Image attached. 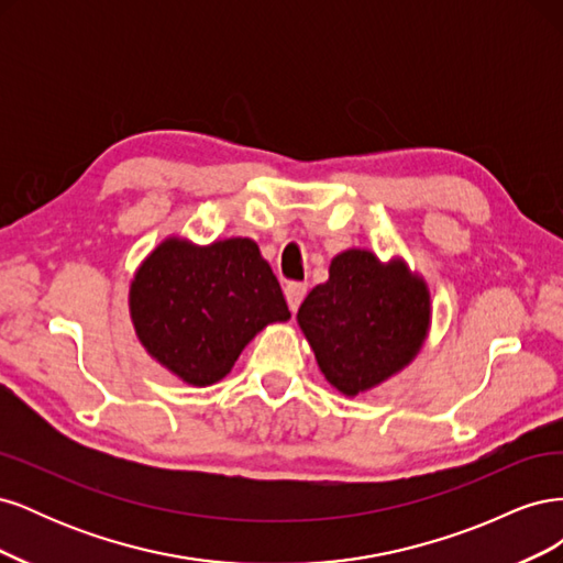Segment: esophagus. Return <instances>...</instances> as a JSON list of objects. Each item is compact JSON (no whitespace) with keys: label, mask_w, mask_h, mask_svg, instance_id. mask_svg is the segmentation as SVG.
I'll list each match as a JSON object with an SVG mask.
<instances>
[{"label":"esophagus","mask_w":563,"mask_h":563,"mask_svg":"<svg viewBox=\"0 0 563 563\" xmlns=\"http://www.w3.org/2000/svg\"><path fill=\"white\" fill-rule=\"evenodd\" d=\"M284 296H286V302H288V310L296 312V310L300 308L302 298L308 296V286L300 284V282H291V284H286V288H284Z\"/></svg>","instance_id":"obj_1"}]
</instances>
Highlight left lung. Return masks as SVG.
I'll return each instance as SVG.
<instances>
[{"instance_id":"obj_1","label":"left lung","mask_w":563,"mask_h":563,"mask_svg":"<svg viewBox=\"0 0 563 563\" xmlns=\"http://www.w3.org/2000/svg\"><path fill=\"white\" fill-rule=\"evenodd\" d=\"M298 323L327 380L354 397L418 354L430 329V291L404 261L383 265L371 251L350 249L302 300Z\"/></svg>"}]
</instances>
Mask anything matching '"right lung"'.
<instances>
[{
    "mask_svg": "<svg viewBox=\"0 0 563 563\" xmlns=\"http://www.w3.org/2000/svg\"><path fill=\"white\" fill-rule=\"evenodd\" d=\"M131 319L150 356L195 387L225 378L249 340L291 317L251 240L162 242L131 282Z\"/></svg>",
    "mask_w": 563,
    "mask_h": 563,
    "instance_id": "add662e5",
    "label": "right lung"
}]
</instances>
